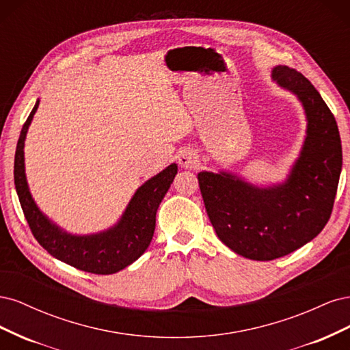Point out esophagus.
<instances>
[{"mask_svg": "<svg viewBox=\"0 0 350 350\" xmlns=\"http://www.w3.org/2000/svg\"><path fill=\"white\" fill-rule=\"evenodd\" d=\"M178 162L185 169H194L200 165V157H198L196 150L187 149V150H183L181 153H179Z\"/></svg>", "mask_w": 350, "mask_h": 350, "instance_id": "esophagus-1", "label": "esophagus"}]
</instances>
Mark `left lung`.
I'll use <instances>...</instances> for the list:
<instances>
[{
    "instance_id": "left-lung-1",
    "label": "left lung",
    "mask_w": 350,
    "mask_h": 350,
    "mask_svg": "<svg viewBox=\"0 0 350 350\" xmlns=\"http://www.w3.org/2000/svg\"><path fill=\"white\" fill-rule=\"evenodd\" d=\"M271 77L295 93L306 115L299 157L283 184L258 188L229 172H200L198 185L219 239L239 256L269 261L301 248L332 216L342 172L334 115L299 71L278 66Z\"/></svg>"
}]
</instances>
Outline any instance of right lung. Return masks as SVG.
Segmentation results:
<instances>
[{"mask_svg": "<svg viewBox=\"0 0 350 350\" xmlns=\"http://www.w3.org/2000/svg\"><path fill=\"white\" fill-rule=\"evenodd\" d=\"M39 100L20 133L14 156V185L31 234L52 257L79 270L113 274L130 266L150 245L156 226V211L178 172L176 163L146 181L126 206L115 226L92 235H71L42 213L31 198L25 174V140Z\"/></svg>", "mask_w": 350, "mask_h": 350, "instance_id": "right-lung-1", "label": "right lung"}]
</instances>
